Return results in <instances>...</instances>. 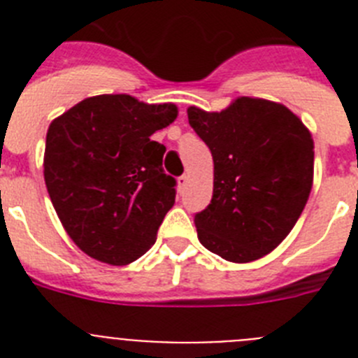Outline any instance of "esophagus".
Here are the masks:
<instances>
[{"instance_id":"34e87169","label":"esophagus","mask_w":358,"mask_h":358,"mask_svg":"<svg viewBox=\"0 0 358 358\" xmlns=\"http://www.w3.org/2000/svg\"><path fill=\"white\" fill-rule=\"evenodd\" d=\"M186 182H188V176H186V173H182L181 177H177V186H179V192H182V189H185Z\"/></svg>"}]
</instances>
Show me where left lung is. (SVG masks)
<instances>
[{
	"instance_id": "obj_1",
	"label": "left lung",
	"mask_w": 358,
	"mask_h": 358,
	"mask_svg": "<svg viewBox=\"0 0 358 358\" xmlns=\"http://www.w3.org/2000/svg\"><path fill=\"white\" fill-rule=\"evenodd\" d=\"M213 156V197L195 215L208 251L233 264L268 255L303 213L314 182V140L283 103L238 96L220 113L188 107Z\"/></svg>"
}]
</instances>
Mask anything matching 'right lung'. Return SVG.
Wrapping results in <instances>:
<instances>
[{
	"mask_svg": "<svg viewBox=\"0 0 358 358\" xmlns=\"http://www.w3.org/2000/svg\"><path fill=\"white\" fill-rule=\"evenodd\" d=\"M173 103L131 94L90 96L53 120L44 148V182L69 238L87 256L127 265L154 245L176 202L156 131L177 118Z\"/></svg>",
	"mask_w": 358,
	"mask_h": 358,
	"instance_id": "1",
	"label": "right lung"
}]
</instances>
